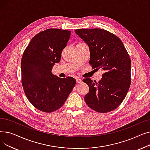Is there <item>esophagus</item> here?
Masks as SVG:
<instances>
[{
    "mask_svg": "<svg viewBox=\"0 0 150 150\" xmlns=\"http://www.w3.org/2000/svg\"><path fill=\"white\" fill-rule=\"evenodd\" d=\"M76 81L77 83H82V80L80 79V78H76Z\"/></svg>",
    "mask_w": 150,
    "mask_h": 150,
    "instance_id": "esophagus-1",
    "label": "esophagus"
}]
</instances>
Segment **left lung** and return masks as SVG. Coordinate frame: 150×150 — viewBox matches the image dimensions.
Wrapping results in <instances>:
<instances>
[{
	"mask_svg": "<svg viewBox=\"0 0 150 150\" xmlns=\"http://www.w3.org/2000/svg\"><path fill=\"white\" fill-rule=\"evenodd\" d=\"M75 32L89 46L92 68L105 72L98 83L91 78L83 80L89 88L84 97L86 103L98 112L112 111L122 103L130 87L129 54L120 38L107 30L78 29Z\"/></svg>",
	"mask_w": 150,
	"mask_h": 150,
	"instance_id": "left-lung-1",
	"label": "left lung"
}]
</instances>
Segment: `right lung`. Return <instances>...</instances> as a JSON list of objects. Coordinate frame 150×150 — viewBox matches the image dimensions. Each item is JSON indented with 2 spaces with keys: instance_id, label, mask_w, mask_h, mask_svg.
I'll return each mask as SVG.
<instances>
[{
  "instance_id": "right-lung-1",
  "label": "right lung",
  "mask_w": 150,
  "mask_h": 150,
  "mask_svg": "<svg viewBox=\"0 0 150 150\" xmlns=\"http://www.w3.org/2000/svg\"><path fill=\"white\" fill-rule=\"evenodd\" d=\"M70 36L69 30L47 29L31 39L23 53L22 87L29 101L39 111L49 113L59 109L76 84L72 77L61 78L52 73Z\"/></svg>"
}]
</instances>
